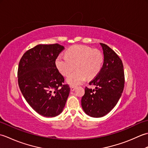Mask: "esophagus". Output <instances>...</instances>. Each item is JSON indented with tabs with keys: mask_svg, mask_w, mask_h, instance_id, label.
Wrapping results in <instances>:
<instances>
[{
	"mask_svg": "<svg viewBox=\"0 0 148 148\" xmlns=\"http://www.w3.org/2000/svg\"><path fill=\"white\" fill-rule=\"evenodd\" d=\"M76 86H71V92H74V91L76 90Z\"/></svg>",
	"mask_w": 148,
	"mask_h": 148,
	"instance_id": "1",
	"label": "esophagus"
}]
</instances>
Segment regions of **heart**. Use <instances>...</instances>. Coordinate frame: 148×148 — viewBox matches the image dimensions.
<instances>
[{
    "instance_id": "b5f03b06",
    "label": "heart",
    "mask_w": 148,
    "mask_h": 148,
    "mask_svg": "<svg viewBox=\"0 0 148 148\" xmlns=\"http://www.w3.org/2000/svg\"><path fill=\"white\" fill-rule=\"evenodd\" d=\"M103 61V55L99 50L86 46L76 45L67 50L65 56H58L55 65L65 76L76 67V71L67 78V82L72 86H77L83 83L86 77L91 79L96 76L102 68Z\"/></svg>"
}]
</instances>
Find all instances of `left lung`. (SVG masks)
<instances>
[{
  "instance_id": "obj_1",
  "label": "left lung",
  "mask_w": 148,
  "mask_h": 148,
  "mask_svg": "<svg viewBox=\"0 0 148 148\" xmlns=\"http://www.w3.org/2000/svg\"><path fill=\"white\" fill-rule=\"evenodd\" d=\"M103 55L101 70L90 85L95 89L85 88L81 106L87 115L100 118L109 113L117 104L124 88L123 65L118 55L105 44L100 43Z\"/></svg>"
}]
</instances>
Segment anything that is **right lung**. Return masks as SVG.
Segmentation results:
<instances>
[{"label": "right lung", "instance_id": "obj_1", "mask_svg": "<svg viewBox=\"0 0 148 148\" xmlns=\"http://www.w3.org/2000/svg\"><path fill=\"white\" fill-rule=\"evenodd\" d=\"M64 47L39 45L24 53L19 63L18 85L34 110L45 117H55L63 111L71 88L55 61Z\"/></svg>", "mask_w": 148, "mask_h": 148}]
</instances>
